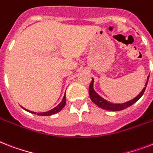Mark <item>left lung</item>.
<instances>
[{"mask_svg": "<svg viewBox=\"0 0 153 153\" xmlns=\"http://www.w3.org/2000/svg\"><path fill=\"white\" fill-rule=\"evenodd\" d=\"M149 79V75L148 76L147 81H146V82H145V87L142 89L141 93H139V94L137 97H135L134 98H133L132 100H129V101H126V102L125 103H122V104H114V103L111 102V101H108V100L104 99L102 97H100V95L94 90V79H92V82H90V85H89V97H90V99L92 100V101H93L95 105H97L98 107L101 108L105 109V110H108V111H121L123 109L126 108H128V107L134 105L135 102H137V100L142 97L144 92H145V88H146V85H147Z\"/></svg>", "mask_w": 153, "mask_h": 153, "instance_id": "1", "label": "left lung"}]
</instances>
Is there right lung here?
Returning <instances> with one entry per match:
<instances>
[{"instance_id":"right-lung-1","label":"right lung","mask_w":153,"mask_h":153,"mask_svg":"<svg viewBox=\"0 0 153 153\" xmlns=\"http://www.w3.org/2000/svg\"><path fill=\"white\" fill-rule=\"evenodd\" d=\"M66 105V94H64V97H63V100H61V102L59 103V105H57L56 107H55L54 108L51 109V110H49V111H45V112H35V111H30V110H28V109H26L24 108L23 107H22L24 110H26L27 111H28V112H30L32 113V114H36L37 113V115H42V116H48V115H54V114H56V113L59 112V111H61L62 109H63V108H64V106H65Z\"/></svg>"}]
</instances>
